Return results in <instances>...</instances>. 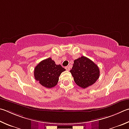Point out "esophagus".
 Returning a JSON list of instances; mask_svg holds the SVG:
<instances>
[{
	"label": "esophagus",
	"instance_id": "obj_1",
	"mask_svg": "<svg viewBox=\"0 0 129 129\" xmlns=\"http://www.w3.org/2000/svg\"><path fill=\"white\" fill-rule=\"evenodd\" d=\"M65 69H66L67 71H69L70 70V67L69 66H67L65 67Z\"/></svg>",
	"mask_w": 129,
	"mask_h": 129
}]
</instances>
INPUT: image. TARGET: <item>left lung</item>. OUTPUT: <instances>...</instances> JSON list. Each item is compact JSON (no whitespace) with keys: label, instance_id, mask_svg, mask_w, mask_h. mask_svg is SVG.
Wrapping results in <instances>:
<instances>
[{"label":"left lung","instance_id":"obj_1","mask_svg":"<svg viewBox=\"0 0 129 129\" xmlns=\"http://www.w3.org/2000/svg\"><path fill=\"white\" fill-rule=\"evenodd\" d=\"M70 72L76 83L83 88L92 85L99 79L100 76L98 65L85 56H82L74 61Z\"/></svg>","mask_w":129,"mask_h":129}]
</instances>
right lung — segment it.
Listing matches in <instances>:
<instances>
[{
	"instance_id": "right-lung-1",
	"label": "right lung",
	"mask_w": 129,
	"mask_h": 129,
	"mask_svg": "<svg viewBox=\"0 0 129 129\" xmlns=\"http://www.w3.org/2000/svg\"><path fill=\"white\" fill-rule=\"evenodd\" d=\"M65 69L61 65H56L51 57L42 60L34 69V77L42 86L52 88L57 85L58 78Z\"/></svg>"
}]
</instances>
